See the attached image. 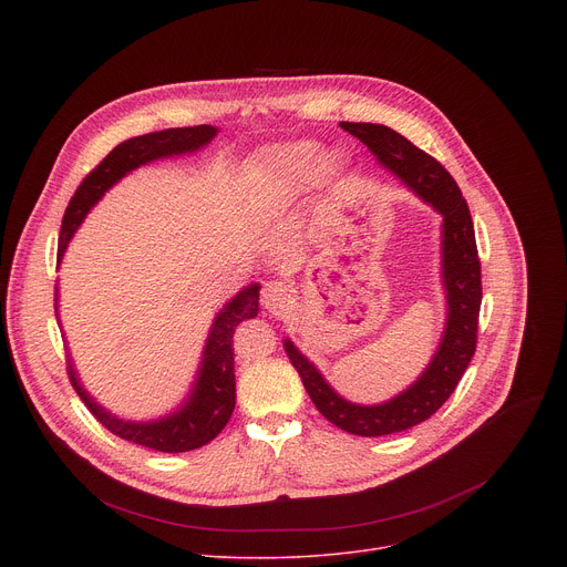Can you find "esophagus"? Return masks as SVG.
Listing matches in <instances>:
<instances>
[{
  "mask_svg": "<svg viewBox=\"0 0 567 567\" xmlns=\"http://www.w3.org/2000/svg\"><path fill=\"white\" fill-rule=\"evenodd\" d=\"M260 302H262V307H265L267 311L280 313V311H285V309L289 307V302H291V291H289L287 285L271 280V282H267V285L262 287V291H260Z\"/></svg>",
  "mask_w": 567,
  "mask_h": 567,
  "instance_id": "esophagus-1",
  "label": "esophagus"
}]
</instances>
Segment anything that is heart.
<instances>
[{
	"instance_id": "heart-1",
	"label": "heart",
	"mask_w": 567,
	"mask_h": 567,
	"mask_svg": "<svg viewBox=\"0 0 567 567\" xmlns=\"http://www.w3.org/2000/svg\"><path fill=\"white\" fill-rule=\"evenodd\" d=\"M322 171L334 173L337 164L326 161V152L316 141L269 145L256 154L251 164L260 195L274 206H287L305 195Z\"/></svg>"
}]
</instances>
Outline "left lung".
<instances>
[{
	"label": "left lung",
	"instance_id": "8db88e82",
	"mask_svg": "<svg viewBox=\"0 0 567 567\" xmlns=\"http://www.w3.org/2000/svg\"><path fill=\"white\" fill-rule=\"evenodd\" d=\"M346 132L368 145L379 166L390 171L413 195L442 215V285L446 322L440 346L424 372L399 394L381 403H354L341 396L320 370L285 339V352L298 370L318 413L346 433L379 437L409 431L435 415L462 379L477 334L482 302L480 260L468 206L455 179L424 150L399 132L377 123H341Z\"/></svg>",
	"mask_w": 567,
	"mask_h": 567
}]
</instances>
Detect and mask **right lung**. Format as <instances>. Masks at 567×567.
<instances>
[{
    "instance_id": "1",
    "label": "right lung",
    "mask_w": 567,
    "mask_h": 567,
    "mask_svg": "<svg viewBox=\"0 0 567 567\" xmlns=\"http://www.w3.org/2000/svg\"><path fill=\"white\" fill-rule=\"evenodd\" d=\"M217 127L213 125H195V127H173L161 130L143 136H134L116 145L101 164L78 186L71 197L62 228H60V245H58V262L62 260L71 237L85 221L90 210L103 199V195L116 186L132 171L152 164L158 158H171L182 154H193L206 147L215 136ZM55 311H58V287H55ZM260 311V285L251 282L241 291H237L213 318V326L202 352V361L195 374V381L173 413L136 422L123 420L107 411L105 406L87 392L80 383V377L73 368L71 357L66 359V370L71 385L78 396L85 401V406L92 415L114 435L134 442L145 449H154L161 453H184L199 449L215 440L221 429L228 424L235 409V368H233V332L241 320L256 318ZM60 326V320H58Z\"/></svg>"
}]
</instances>
